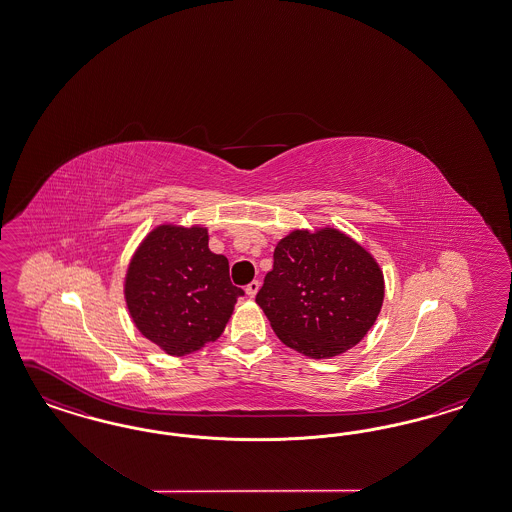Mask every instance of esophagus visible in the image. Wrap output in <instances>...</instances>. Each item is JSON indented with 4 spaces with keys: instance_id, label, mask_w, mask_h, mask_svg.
<instances>
[{
    "instance_id": "1",
    "label": "esophagus",
    "mask_w": 512,
    "mask_h": 512,
    "mask_svg": "<svg viewBox=\"0 0 512 512\" xmlns=\"http://www.w3.org/2000/svg\"><path fill=\"white\" fill-rule=\"evenodd\" d=\"M259 287H261V281H257V279H253L251 283L246 285V295L249 298H253V296L257 295V291H259Z\"/></svg>"
}]
</instances>
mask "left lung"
Returning a JSON list of instances; mask_svg holds the SVG:
<instances>
[{"label": "left lung", "mask_w": 512, "mask_h": 512, "mask_svg": "<svg viewBox=\"0 0 512 512\" xmlns=\"http://www.w3.org/2000/svg\"><path fill=\"white\" fill-rule=\"evenodd\" d=\"M383 296V272L372 255L340 231L325 229L295 231L279 242L255 302L287 347L330 358L366 336Z\"/></svg>", "instance_id": "obj_1"}]
</instances>
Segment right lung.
I'll return each mask as SVG.
<instances>
[{
  "label": "right lung",
  "instance_id": "right-lung-1",
  "mask_svg": "<svg viewBox=\"0 0 512 512\" xmlns=\"http://www.w3.org/2000/svg\"><path fill=\"white\" fill-rule=\"evenodd\" d=\"M244 296L229 278V261L208 249L202 227H157L129 264L125 300L135 325L174 357L216 341L236 298Z\"/></svg>",
  "mask_w": 512,
  "mask_h": 512
}]
</instances>
